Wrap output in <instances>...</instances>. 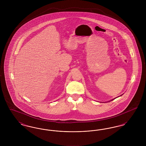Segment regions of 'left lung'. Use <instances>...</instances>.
Wrapping results in <instances>:
<instances>
[{"label":"left lung","mask_w":146,"mask_h":146,"mask_svg":"<svg viewBox=\"0 0 146 146\" xmlns=\"http://www.w3.org/2000/svg\"><path fill=\"white\" fill-rule=\"evenodd\" d=\"M122 95H120V96H122ZM115 98H114V99H113V100H111V101H112V100H114V99H115ZM108 102H110V101H108Z\"/></svg>","instance_id":"obj_1"}]
</instances>
